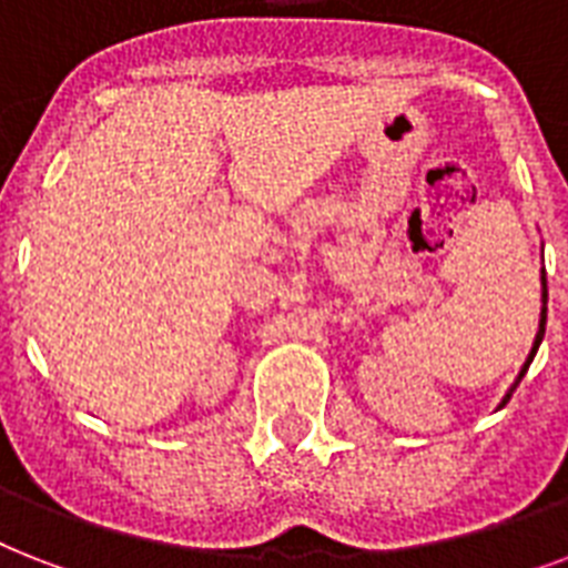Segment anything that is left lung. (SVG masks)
<instances>
[{
    "instance_id": "left-lung-1",
    "label": "left lung",
    "mask_w": 568,
    "mask_h": 568,
    "mask_svg": "<svg viewBox=\"0 0 568 568\" xmlns=\"http://www.w3.org/2000/svg\"><path fill=\"white\" fill-rule=\"evenodd\" d=\"M548 301V292H546V271H542V303ZM542 336H546V306H542V315H539V333H537V338H534V347H530V354H528V363L521 365V372H519V377H516V383H513V388L519 386L521 383V377H525V372H528V365L534 363V356H537V351H539V342H542ZM513 388L510 392H507V397H504V404H507V400H510V395H513ZM501 404V406H504Z\"/></svg>"
}]
</instances>
